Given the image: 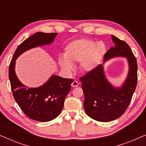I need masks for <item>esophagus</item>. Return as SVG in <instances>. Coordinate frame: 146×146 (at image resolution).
Wrapping results in <instances>:
<instances>
[{"instance_id": "esophagus-1", "label": "esophagus", "mask_w": 146, "mask_h": 146, "mask_svg": "<svg viewBox=\"0 0 146 146\" xmlns=\"http://www.w3.org/2000/svg\"><path fill=\"white\" fill-rule=\"evenodd\" d=\"M72 86L73 88H74V87H77L79 85V82H77V81H76V80H74V81H73V82L72 83Z\"/></svg>"}]
</instances>
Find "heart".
Segmentation results:
<instances>
[{
  "instance_id": "1",
  "label": "heart",
  "mask_w": 146,
  "mask_h": 146,
  "mask_svg": "<svg viewBox=\"0 0 146 146\" xmlns=\"http://www.w3.org/2000/svg\"><path fill=\"white\" fill-rule=\"evenodd\" d=\"M106 46L102 41L88 38L77 39L66 46L64 56H60L58 64L62 69L70 72L72 64L80 62L82 70L90 72L100 65L106 53Z\"/></svg>"
}]
</instances>
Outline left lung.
I'll list each match as a JSON object with an SVG mask.
<instances>
[{
  "label": "left lung",
  "instance_id": "left-lung-1",
  "mask_svg": "<svg viewBox=\"0 0 146 146\" xmlns=\"http://www.w3.org/2000/svg\"><path fill=\"white\" fill-rule=\"evenodd\" d=\"M111 39L115 45L106 53L104 62L117 57L126 58L128 72L125 80L119 86L113 85L106 78L103 65L80 79L84 94L86 113L91 118L104 122L114 120L125 112L137 81V62L130 48L115 36L111 35Z\"/></svg>",
  "mask_w": 146,
  "mask_h": 146
}]
</instances>
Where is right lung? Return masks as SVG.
<instances>
[{"mask_svg": "<svg viewBox=\"0 0 146 146\" xmlns=\"http://www.w3.org/2000/svg\"><path fill=\"white\" fill-rule=\"evenodd\" d=\"M57 35L40 32L35 33L18 46L10 64L9 76L14 98L26 115L36 121H51L60 113L73 80L52 74L44 84L30 88L23 84L17 77L16 60L26 51L51 44Z\"/></svg>", "mask_w": 146, "mask_h": 146, "instance_id": "right-lung-1", "label": "right lung"}]
</instances>
